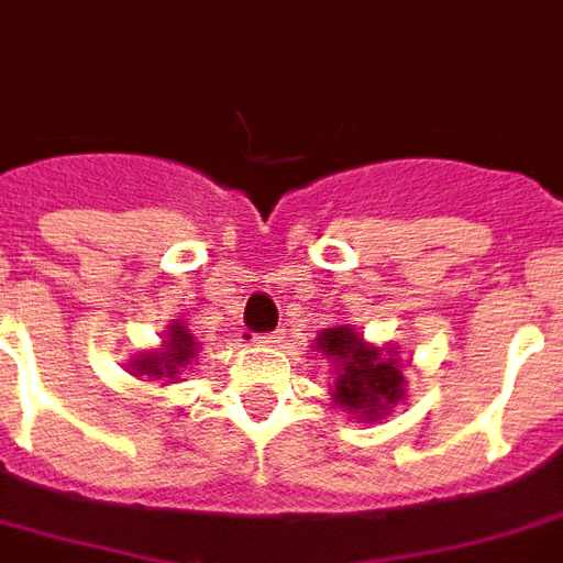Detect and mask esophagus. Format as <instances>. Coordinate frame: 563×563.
<instances>
[{
  "instance_id": "esophagus-1",
  "label": "esophagus",
  "mask_w": 563,
  "mask_h": 563,
  "mask_svg": "<svg viewBox=\"0 0 563 563\" xmlns=\"http://www.w3.org/2000/svg\"><path fill=\"white\" fill-rule=\"evenodd\" d=\"M253 343H256V346H280V343H283V331L258 334V338H253Z\"/></svg>"
}]
</instances>
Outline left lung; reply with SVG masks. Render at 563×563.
Wrapping results in <instances>:
<instances>
[{"label":"left lung","mask_w":563,"mask_h":563,"mask_svg":"<svg viewBox=\"0 0 563 563\" xmlns=\"http://www.w3.org/2000/svg\"><path fill=\"white\" fill-rule=\"evenodd\" d=\"M313 350L334 365L331 404L358 422H377L391 413V407L407 401L398 346H379L365 341V334H358L353 325H334L319 331Z\"/></svg>","instance_id":"obj_1"}]
</instances>
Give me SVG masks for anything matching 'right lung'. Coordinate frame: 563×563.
Listing matches in <instances>:
<instances>
[{
  "label": "right lung",
  "instance_id": "add662e5",
  "mask_svg": "<svg viewBox=\"0 0 563 563\" xmlns=\"http://www.w3.org/2000/svg\"><path fill=\"white\" fill-rule=\"evenodd\" d=\"M198 355V341L192 331L186 329L180 319H174L168 331L162 334V346L156 350H139L129 355V374L132 377L162 379V383H177L184 371L192 365Z\"/></svg>",
  "mask_w": 563,
  "mask_h": 563
}]
</instances>
